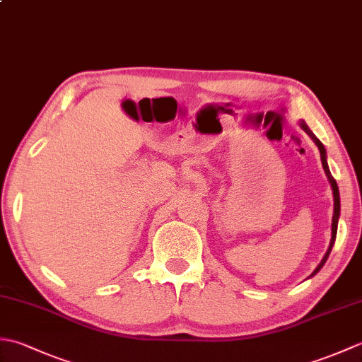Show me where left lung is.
Masks as SVG:
<instances>
[{
  "label": "left lung",
  "instance_id": "8db88e82",
  "mask_svg": "<svg viewBox=\"0 0 362 362\" xmlns=\"http://www.w3.org/2000/svg\"><path fill=\"white\" fill-rule=\"evenodd\" d=\"M300 124H302V127H303L305 132L308 134V135L313 138L314 143L317 144V148H319V151H320L322 166H324V169H325V174H327V177H328L329 183H332V188H333V197H334V214H333V224H332V241H329V247H328V250H327V253H325L324 259L320 261V264L316 267V271L313 272V275H314V274H317V272L320 271V267L325 264V261H327V258H328V255H329V252H332V249H333V244H334V241H336V233H337V219H339V213H341V199H339V188H337V183H336V180H334V177L332 175V173H329V169H328V163H327V152H325L324 144H322V143L319 141V138H316V135H314V134L311 132V130L308 129V126H306L303 121L300 122Z\"/></svg>",
  "mask_w": 362,
  "mask_h": 362
}]
</instances>
